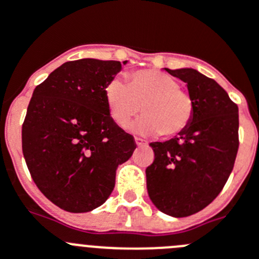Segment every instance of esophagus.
I'll return each mask as SVG.
<instances>
[{
    "label": "esophagus",
    "mask_w": 259,
    "mask_h": 259,
    "mask_svg": "<svg viewBox=\"0 0 259 259\" xmlns=\"http://www.w3.org/2000/svg\"><path fill=\"white\" fill-rule=\"evenodd\" d=\"M135 142H136L137 146H142V145H146V144H148V142H146L145 140L140 139V137H136V139H135Z\"/></svg>",
    "instance_id": "esophagus-1"
}]
</instances>
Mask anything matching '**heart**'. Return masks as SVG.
Here are the masks:
<instances>
[{"mask_svg":"<svg viewBox=\"0 0 259 259\" xmlns=\"http://www.w3.org/2000/svg\"><path fill=\"white\" fill-rule=\"evenodd\" d=\"M105 100L111 118L125 128L141 111L146 115L135 125L144 135L175 136L190 124L194 115L193 99L180 90L170 75L154 69L132 73L130 83L113 78L105 86Z\"/></svg>","mask_w":259,"mask_h":259,"instance_id":"1","label":"heart"}]
</instances>
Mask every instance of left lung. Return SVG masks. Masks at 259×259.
Listing matches in <instances>:
<instances>
[{
    "label": "left lung",
    "instance_id": "left-lung-1",
    "mask_svg": "<svg viewBox=\"0 0 259 259\" xmlns=\"http://www.w3.org/2000/svg\"><path fill=\"white\" fill-rule=\"evenodd\" d=\"M164 69L187 84L194 115L177 136L150 144L154 162L146 168V187L160 212L187 217L209 205L229 179L239 149V109L198 70Z\"/></svg>",
    "mask_w": 259,
    "mask_h": 259
}]
</instances>
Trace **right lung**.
Instances as JSON below:
<instances>
[{"instance_id": "right-lung-1", "label": "right lung", "mask_w": 259, "mask_h": 259, "mask_svg": "<svg viewBox=\"0 0 259 259\" xmlns=\"http://www.w3.org/2000/svg\"><path fill=\"white\" fill-rule=\"evenodd\" d=\"M120 69L115 60L68 61L33 91L21 128L23 154L38 189L66 212L105 203L118 165L136 149L105 100L106 83Z\"/></svg>"}]
</instances>
